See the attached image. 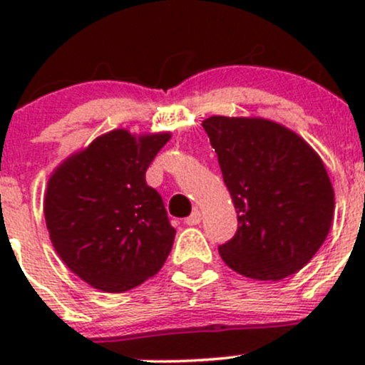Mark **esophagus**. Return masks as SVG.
Returning a JSON list of instances; mask_svg holds the SVG:
<instances>
[{"label": "esophagus", "mask_w": 365, "mask_h": 365, "mask_svg": "<svg viewBox=\"0 0 365 365\" xmlns=\"http://www.w3.org/2000/svg\"><path fill=\"white\" fill-rule=\"evenodd\" d=\"M201 217H203V215H201L200 210H194V212L190 213V215L185 219V224H187V226H197V224L201 222Z\"/></svg>", "instance_id": "1"}]
</instances>
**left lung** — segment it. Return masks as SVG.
I'll return each mask as SVG.
<instances>
[{
  "label": "left lung",
  "mask_w": 365,
  "mask_h": 365,
  "mask_svg": "<svg viewBox=\"0 0 365 365\" xmlns=\"http://www.w3.org/2000/svg\"><path fill=\"white\" fill-rule=\"evenodd\" d=\"M203 128L238 213L219 252L244 277L281 281L312 259L334 219L322 157L292 128L259 116H210Z\"/></svg>",
  "instance_id": "1"
}]
</instances>
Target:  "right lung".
Masks as SVG:
<instances>
[{"mask_svg": "<svg viewBox=\"0 0 365 365\" xmlns=\"http://www.w3.org/2000/svg\"><path fill=\"white\" fill-rule=\"evenodd\" d=\"M171 132L114 128L53 169L43 215L58 256L84 282L121 293L160 270L175 242L160 194L146 183Z\"/></svg>", "mask_w": 365, "mask_h": 365, "instance_id": "add662e5", "label": "right lung"}]
</instances>
